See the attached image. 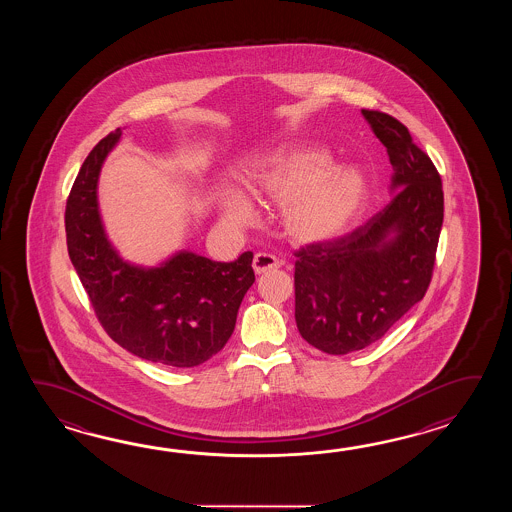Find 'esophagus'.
Here are the masks:
<instances>
[{
  "label": "esophagus",
  "mask_w": 512,
  "mask_h": 512,
  "mask_svg": "<svg viewBox=\"0 0 512 512\" xmlns=\"http://www.w3.org/2000/svg\"><path fill=\"white\" fill-rule=\"evenodd\" d=\"M252 267H254L256 274H263V272L280 267V261L276 260V256H272L269 252H258V254L254 256Z\"/></svg>",
  "instance_id": "1"
}]
</instances>
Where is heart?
I'll use <instances>...</instances> for the list:
<instances>
[{"label":"heart","instance_id":"1","mask_svg":"<svg viewBox=\"0 0 512 512\" xmlns=\"http://www.w3.org/2000/svg\"><path fill=\"white\" fill-rule=\"evenodd\" d=\"M251 186L282 203L283 225L298 241L333 238L355 218L368 192L357 170L335 166L329 152L315 146L271 153L251 175ZM223 214L232 223H249L254 210L245 194L229 190Z\"/></svg>","mask_w":512,"mask_h":512}]
</instances>
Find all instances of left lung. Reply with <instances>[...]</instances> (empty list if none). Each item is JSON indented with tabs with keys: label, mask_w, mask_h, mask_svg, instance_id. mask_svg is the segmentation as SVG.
<instances>
[{
	"label": "left lung",
	"mask_w": 512,
	"mask_h": 512,
	"mask_svg": "<svg viewBox=\"0 0 512 512\" xmlns=\"http://www.w3.org/2000/svg\"><path fill=\"white\" fill-rule=\"evenodd\" d=\"M393 166L392 201L359 229L294 252V318L329 355L384 337L423 300L443 225V186L432 159L403 122L362 109Z\"/></svg>",
	"instance_id": "obj_1"
}]
</instances>
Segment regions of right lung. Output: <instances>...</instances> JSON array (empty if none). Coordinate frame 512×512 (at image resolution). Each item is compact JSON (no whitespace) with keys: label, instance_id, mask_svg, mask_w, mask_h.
<instances>
[{"label":"right lung","instance_id":"add662e5","mask_svg":"<svg viewBox=\"0 0 512 512\" xmlns=\"http://www.w3.org/2000/svg\"><path fill=\"white\" fill-rule=\"evenodd\" d=\"M117 128L87 155L66 205L67 251L100 326L150 362L192 368L227 344L241 300L254 283L252 252L230 263L179 252L155 269L122 261L98 214V174Z\"/></svg>","mask_w":512,"mask_h":512}]
</instances>
